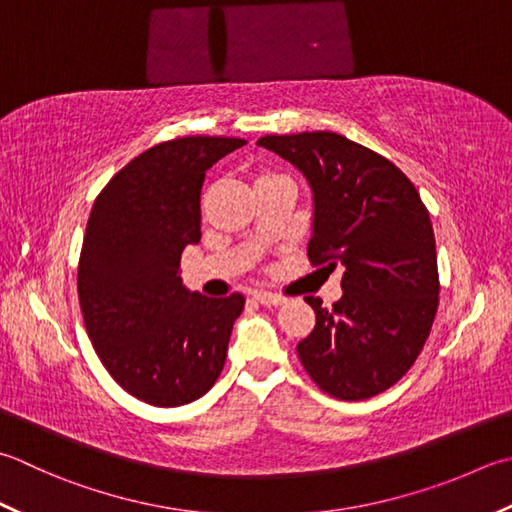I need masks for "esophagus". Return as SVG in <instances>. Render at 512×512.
Wrapping results in <instances>:
<instances>
[{
	"label": "esophagus",
	"mask_w": 512,
	"mask_h": 512,
	"mask_svg": "<svg viewBox=\"0 0 512 512\" xmlns=\"http://www.w3.org/2000/svg\"><path fill=\"white\" fill-rule=\"evenodd\" d=\"M255 299H257L259 304H266V306H282V304H286V297L284 295L270 293V290H257Z\"/></svg>",
	"instance_id": "obj_1"
}]
</instances>
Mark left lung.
Listing matches in <instances>:
<instances>
[{
  "label": "left lung",
  "mask_w": 512,
  "mask_h": 512,
  "mask_svg": "<svg viewBox=\"0 0 512 512\" xmlns=\"http://www.w3.org/2000/svg\"><path fill=\"white\" fill-rule=\"evenodd\" d=\"M257 144L302 170L315 204L308 259L344 273L333 308L306 297L317 324L297 344L302 366L344 402L384 393L422 353L439 304L422 197L393 162L344 135H266Z\"/></svg>",
  "instance_id": "8db88e82"
}]
</instances>
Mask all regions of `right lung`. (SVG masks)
Here are the masks:
<instances>
[{
    "instance_id": "right-lung-1",
    "label": "right lung",
    "mask_w": 512,
    "mask_h": 512,
    "mask_svg": "<svg viewBox=\"0 0 512 512\" xmlns=\"http://www.w3.org/2000/svg\"><path fill=\"white\" fill-rule=\"evenodd\" d=\"M237 137H177L144 150L97 195L79 255L86 333L110 377L150 406L208 393L226 362L244 295L204 297L179 277L202 239L206 170L244 146Z\"/></svg>"
}]
</instances>
